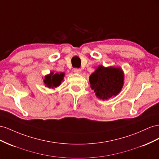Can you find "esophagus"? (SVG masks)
<instances>
[{"instance_id":"obj_1","label":"esophagus","mask_w":159,"mask_h":159,"mask_svg":"<svg viewBox=\"0 0 159 159\" xmlns=\"http://www.w3.org/2000/svg\"><path fill=\"white\" fill-rule=\"evenodd\" d=\"M80 72H81V70L80 69H77V68L74 69V72H75V73H80Z\"/></svg>"}]
</instances>
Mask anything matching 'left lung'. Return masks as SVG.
<instances>
[{
  "label": "left lung",
  "instance_id": "1",
  "mask_svg": "<svg viewBox=\"0 0 159 159\" xmlns=\"http://www.w3.org/2000/svg\"><path fill=\"white\" fill-rule=\"evenodd\" d=\"M124 74L120 68L99 66L90 76V87L100 99L107 100L119 94L124 82Z\"/></svg>",
  "mask_w": 159,
  "mask_h": 159
}]
</instances>
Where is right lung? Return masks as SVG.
I'll return each instance as SVG.
<instances>
[{"mask_svg":"<svg viewBox=\"0 0 159 159\" xmlns=\"http://www.w3.org/2000/svg\"><path fill=\"white\" fill-rule=\"evenodd\" d=\"M63 76L64 73L62 72L60 74H54V72H52L51 74L44 77V83L48 88H55L61 84V81L63 80Z\"/></svg>","mask_w":159,"mask_h":159,"instance_id":"right-lung-1","label":"right lung"}]
</instances>
